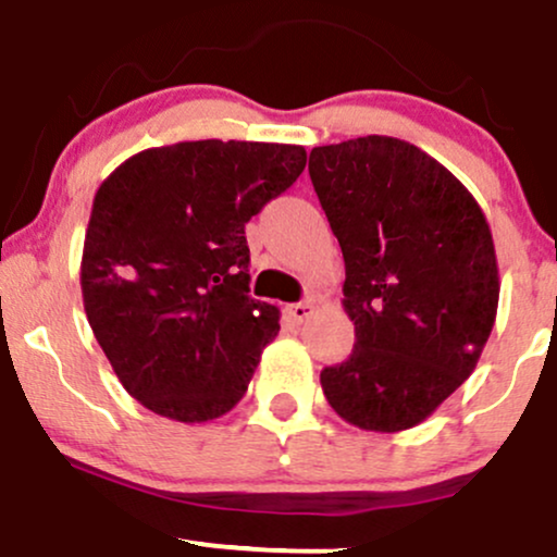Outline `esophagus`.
Returning a JSON list of instances; mask_svg holds the SVG:
<instances>
[{
	"mask_svg": "<svg viewBox=\"0 0 557 557\" xmlns=\"http://www.w3.org/2000/svg\"><path fill=\"white\" fill-rule=\"evenodd\" d=\"M286 312H289V318L294 320V323H302V320L310 318L312 302H294V305L286 307Z\"/></svg>",
	"mask_w": 557,
	"mask_h": 557,
	"instance_id": "1",
	"label": "esophagus"
}]
</instances>
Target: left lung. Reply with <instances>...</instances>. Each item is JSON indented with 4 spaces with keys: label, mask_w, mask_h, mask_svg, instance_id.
Listing matches in <instances>:
<instances>
[{
    "label": "left lung",
    "mask_w": 557,
    "mask_h": 557,
    "mask_svg": "<svg viewBox=\"0 0 557 557\" xmlns=\"http://www.w3.org/2000/svg\"><path fill=\"white\" fill-rule=\"evenodd\" d=\"M310 180L344 252L355 349L320 372L338 417L372 433L428 420L472 375L498 312L487 219L443 163L398 137L310 153Z\"/></svg>",
    "instance_id": "left-lung-1"
}]
</instances>
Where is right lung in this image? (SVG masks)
I'll return each instance as SVG.
<instances>
[{"mask_svg": "<svg viewBox=\"0 0 557 557\" xmlns=\"http://www.w3.org/2000/svg\"><path fill=\"white\" fill-rule=\"evenodd\" d=\"M302 146L195 140L148 148L98 187L81 286L127 394L176 422L245 396L278 310L250 297L245 224L302 174Z\"/></svg>", "mask_w": 557, "mask_h": 557, "instance_id": "1", "label": "right lung"}]
</instances>
